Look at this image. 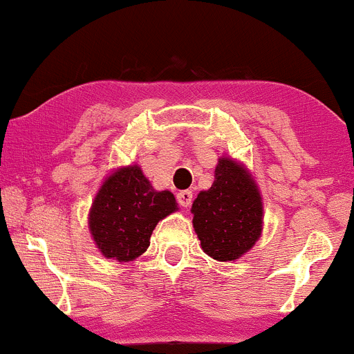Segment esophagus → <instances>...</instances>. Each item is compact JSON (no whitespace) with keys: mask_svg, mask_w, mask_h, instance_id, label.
<instances>
[{"mask_svg":"<svg viewBox=\"0 0 354 354\" xmlns=\"http://www.w3.org/2000/svg\"><path fill=\"white\" fill-rule=\"evenodd\" d=\"M177 201H178V205L184 206V208H189V206H191V203H192V191L185 189V191L178 192Z\"/></svg>","mask_w":354,"mask_h":354,"instance_id":"1","label":"esophagus"}]
</instances>
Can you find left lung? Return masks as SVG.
<instances>
[{
    "mask_svg": "<svg viewBox=\"0 0 354 354\" xmlns=\"http://www.w3.org/2000/svg\"><path fill=\"white\" fill-rule=\"evenodd\" d=\"M192 227L201 250L218 261H236L263 230V199L246 165L222 156L212 187L192 201Z\"/></svg>",
    "mask_w": 354,
    "mask_h": 354,
    "instance_id": "8db88e82",
    "label": "left lung"
}]
</instances>
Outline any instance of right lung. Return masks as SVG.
Wrapping results in <instances>:
<instances>
[{"mask_svg":"<svg viewBox=\"0 0 354 354\" xmlns=\"http://www.w3.org/2000/svg\"><path fill=\"white\" fill-rule=\"evenodd\" d=\"M177 209L172 192L156 191L141 167L127 165L104 177L91 205L87 225L104 258L127 263L148 250L160 220Z\"/></svg>","mask_w":354,"mask_h":354,"instance_id":"1","label":"right lung"}]
</instances>
